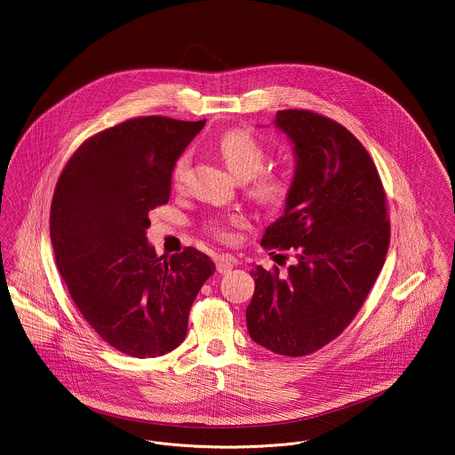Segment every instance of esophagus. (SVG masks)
<instances>
[{"mask_svg": "<svg viewBox=\"0 0 455 455\" xmlns=\"http://www.w3.org/2000/svg\"><path fill=\"white\" fill-rule=\"evenodd\" d=\"M235 266V259L230 256H218L217 269L220 275H228Z\"/></svg>", "mask_w": 455, "mask_h": 455, "instance_id": "esophagus-1", "label": "esophagus"}]
</instances>
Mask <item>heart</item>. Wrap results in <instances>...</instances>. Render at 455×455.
<instances>
[{"label": "heart", "mask_w": 455, "mask_h": 455, "mask_svg": "<svg viewBox=\"0 0 455 455\" xmlns=\"http://www.w3.org/2000/svg\"><path fill=\"white\" fill-rule=\"evenodd\" d=\"M218 150L228 167V171L238 179H249V195L262 206L276 208L282 206L290 193V180L286 173L280 171H260L266 162V148L259 138L251 130L237 128L225 132L218 141ZM189 167V153L179 156L173 165L172 180L179 186ZM240 217L228 220H213L210 230L220 237H228L227 225H238Z\"/></svg>", "instance_id": "heart-1"}]
</instances>
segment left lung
Instances as JSON below:
<instances>
[{
  "instance_id": "obj_1",
  "label": "left lung",
  "mask_w": 455,
  "mask_h": 455,
  "mask_svg": "<svg viewBox=\"0 0 455 455\" xmlns=\"http://www.w3.org/2000/svg\"><path fill=\"white\" fill-rule=\"evenodd\" d=\"M273 124L295 155L283 215L260 243L291 249L283 275L256 266L245 310L254 343L303 356L347 327L377 280L389 249L386 193L363 145L336 121L310 110H278Z\"/></svg>"
}]
</instances>
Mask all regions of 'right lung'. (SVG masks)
<instances>
[{"label": "right lung", "instance_id": "right-lung-1", "mask_svg": "<svg viewBox=\"0 0 455 455\" xmlns=\"http://www.w3.org/2000/svg\"><path fill=\"white\" fill-rule=\"evenodd\" d=\"M203 121L136 117L87 140L51 204V243L68 291L93 331L134 358L179 347L215 262L195 247L169 259L148 243V213L171 197L172 171Z\"/></svg>", "mask_w": 455, "mask_h": 455}]
</instances>
